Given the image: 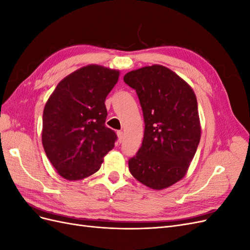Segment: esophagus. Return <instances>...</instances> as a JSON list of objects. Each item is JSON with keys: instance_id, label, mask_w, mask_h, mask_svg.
I'll return each mask as SVG.
<instances>
[{"instance_id": "1", "label": "esophagus", "mask_w": 250, "mask_h": 250, "mask_svg": "<svg viewBox=\"0 0 250 250\" xmlns=\"http://www.w3.org/2000/svg\"><path fill=\"white\" fill-rule=\"evenodd\" d=\"M117 134H118V141H119V143H122L124 141V133H123V131H118Z\"/></svg>"}]
</instances>
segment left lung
Returning <instances> with one entry per match:
<instances>
[{"label": "left lung", "mask_w": 250, "mask_h": 250, "mask_svg": "<svg viewBox=\"0 0 250 250\" xmlns=\"http://www.w3.org/2000/svg\"><path fill=\"white\" fill-rule=\"evenodd\" d=\"M126 84L135 89L145 131L138 153L128 161L132 176L153 190L183 178L200 141L197 99L192 87L160 64L128 72Z\"/></svg>", "instance_id": "8db88e82"}]
</instances>
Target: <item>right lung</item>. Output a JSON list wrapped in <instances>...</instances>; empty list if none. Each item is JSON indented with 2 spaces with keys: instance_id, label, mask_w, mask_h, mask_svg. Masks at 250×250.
<instances>
[{
  "instance_id": "right-lung-1",
  "label": "right lung",
  "mask_w": 250,
  "mask_h": 250,
  "mask_svg": "<svg viewBox=\"0 0 250 250\" xmlns=\"http://www.w3.org/2000/svg\"><path fill=\"white\" fill-rule=\"evenodd\" d=\"M120 72L89 64L60 81L42 113L44 152L60 176L83 179L100 169L117 134L105 126V99Z\"/></svg>"
}]
</instances>
